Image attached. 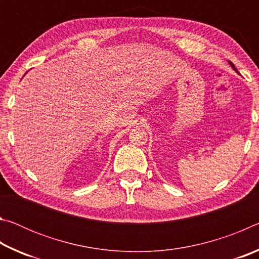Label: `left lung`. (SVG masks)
I'll list each match as a JSON object with an SVG mask.
<instances>
[{
  "mask_svg": "<svg viewBox=\"0 0 259 259\" xmlns=\"http://www.w3.org/2000/svg\"><path fill=\"white\" fill-rule=\"evenodd\" d=\"M230 64H231V66H232V67H233V68L235 69V71H236V68L234 67V65H233V64H232V63H231V61H230ZM236 72H238V71H236Z\"/></svg>",
  "mask_w": 259,
  "mask_h": 259,
  "instance_id": "obj_1",
  "label": "left lung"
}]
</instances>
